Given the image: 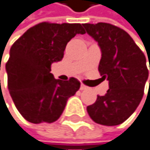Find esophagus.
<instances>
[{"instance_id": "obj_1", "label": "esophagus", "mask_w": 150, "mask_h": 150, "mask_svg": "<svg viewBox=\"0 0 150 150\" xmlns=\"http://www.w3.org/2000/svg\"><path fill=\"white\" fill-rule=\"evenodd\" d=\"M87 88H88V87H87V86H85L84 84H81V85H80V90H86Z\"/></svg>"}]
</instances>
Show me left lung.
<instances>
[{"label": "left lung", "instance_id": "obj_1", "mask_svg": "<svg viewBox=\"0 0 150 150\" xmlns=\"http://www.w3.org/2000/svg\"><path fill=\"white\" fill-rule=\"evenodd\" d=\"M83 27L100 46L98 72L109 82L107 93L98 96L95 103L87 106V112L100 125H121L133 114L143 98L149 77L146 56L131 36L114 25L98 23L83 24Z\"/></svg>", "mask_w": 150, "mask_h": 150}]
</instances>
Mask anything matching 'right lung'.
<instances>
[{
    "label": "right lung",
    "instance_id": "right-lung-1",
    "mask_svg": "<svg viewBox=\"0 0 150 150\" xmlns=\"http://www.w3.org/2000/svg\"><path fill=\"white\" fill-rule=\"evenodd\" d=\"M84 33L80 24L43 22L28 29L12 45L6 64L7 87L16 108L28 122L57 121L68 98L78 91L80 82L76 78L55 79L50 66L62 60L71 39Z\"/></svg>",
    "mask_w": 150,
    "mask_h": 150
}]
</instances>
